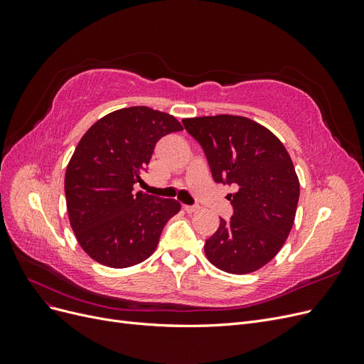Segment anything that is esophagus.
I'll use <instances>...</instances> for the list:
<instances>
[{
  "mask_svg": "<svg viewBox=\"0 0 364 364\" xmlns=\"http://www.w3.org/2000/svg\"><path fill=\"white\" fill-rule=\"evenodd\" d=\"M183 209H185V211L186 213H188V214H193V213H197V211H199V206H191V205H183Z\"/></svg>",
  "mask_w": 364,
  "mask_h": 364,
  "instance_id": "obj_1",
  "label": "esophagus"
}]
</instances>
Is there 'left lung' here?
I'll return each instance as SVG.
<instances>
[{"mask_svg": "<svg viewBox=\"0 0 364 364\" xmlns=\"http://www.w3.org/2000/svg\"><path fill=\"white\" fill-rule=\"evenodd\" d=\"M202 146L217 183L235 185L228 194L230 220L206 240L205 253L220 270L252 273L281 250L293 228L299 179L289 151L269 129L238 115L182 119Z\"/></svg>", "mask_w": 364, "mask_h": 364, "instance_id": "1", "label": "left lung"}]
</instances>
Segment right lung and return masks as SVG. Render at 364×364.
<instances>
[{"mask_svg":"<svg viewBox=\"0 0 364 364\" xmlns=\"http://www.w3.org/2000/svg\"><path fill=\"white\" fill-rule=\"evenodd\" d=\"M179 130L173 115L132 106L105 115L79 141L65 173V197L75 238L97 262L124 269L156 250L181 203L135 193L134 185L142 182L156 142Z\"/></svg>","mask_w":364,"mask_h":364,"instance_id":"obj_1","label":"right lung"}]
</instances>
